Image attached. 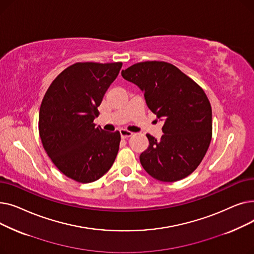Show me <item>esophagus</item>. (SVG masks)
I'll return each mask as SVG.
<instances>
[{"mask_svg": "<svg viewBox=\"0 0 254 254\" xmlns=\"http://www.w3.org/2000/svg\"><path fill=\"white\" fill-rule=\"evenodd\" d=\"M119 132H120V136H122L123 139H127V138H128V137H130L132 135L131 131H128L127 129H120Z\"/></svg>", "mask_w": 254, "mask_h": 254, "instance_id": "34e87169", "label": "esophagus"}]
</instances>
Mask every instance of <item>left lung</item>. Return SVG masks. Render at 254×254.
I'll list each match as a JSON object with an SVG mask.
<instances>
[{
    "label": "left lung",
    "mask_w": 254,
    "mask_h": 254,
    "mask_svg": "<svg viewBox=\"0 0 254 254\" xmlns=\"http://www.w3.org/2000/svg\"><path fill=\"white\" fill-rule=\"evenodd\" d=\"M122 76L144 92L148 108L164 122L161 139L146 135L149 146L140 155L144 170L163 182L190 175L212 138V109L204 90L166 62L138 63Z\"/></svg>",
    "instance_id": "left-lung-1"
}]
</instances>
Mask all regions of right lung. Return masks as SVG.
I'll use <instances>...</instances> for the list:
<instances>
[{"instance_id": "1", "label": "right lung", "mask_w": 254, "mask_h": 254, "mask_svg": "<svg viewBox=\"0 0 254 254\" xmlns=\"http://www.w3.org/2000/svg\"><path fill=\"white\" fill-rule=\"evenodd\" d=\"M123 63H76L48 87L39 112V134L52 163L77 182L100 179L112 167L120 134L96 127L98 107Z\"/></svg>"}]
</instances>
